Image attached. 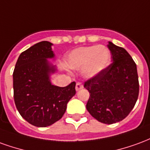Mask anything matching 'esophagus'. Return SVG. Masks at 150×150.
Masks as SVG:
<instances>
[{
  "instance_id": "obj_1",
  "label": "esophagus",
  "mask_w": 150,
  "mask_h": 150,
  "mask_svg": "<svg viewBox=\"0 0 150 150\" xmlns=\"http://www.w3.org/2000/svg\"><path fill=\"white\" fill-rule=\"evenodd\" d=\"M83 88V84H82L81 83H76V86H75V90L78 91Z\"/></svg>"
}]
</instances>
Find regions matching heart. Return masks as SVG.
I'll return each mask as SVG.
<instances>
[{
  "mask_svg": "<svg viewBox=\"0 0 150 150\" xmlns=\"http://www.w3.org/2000/svg\"><path fill=\"white\" fill-rule=\"evenodd\" d=\"M111 52L102 45L83 46L72 50L67 59V66L72 70H82L86 79L100 75L109 65Z\"/></svg>",
  "mask_w": 150,
  "mask_h": 150,
  "instance_id": "b5f03b06",
  "label": "heart"
}]
</instances>
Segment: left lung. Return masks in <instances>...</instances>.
Wrapping results in <instances>:
<instances>
[{
	"label": "left lung",
	"mask_w": 150,
	"mask_h": 150,
	"mask_svg": "<svg viewBox=\"0 0 150 150\" xmlns=\"http://www.w3.org/2000/svg\"><path fill=\"white\" fill-rule=\"evenodd\" d=\"M112 63L85 82L90 97L87 110L98 121L114 124L122 120L134 107L139 94L135 62L125 49L108 42Z\"/></svg>",
	"instance_id": "1"
}]
</instances>
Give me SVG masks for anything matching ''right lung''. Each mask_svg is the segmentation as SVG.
I'll return each mask as SVG.
<instances>
[{"instance_id": "add662e5", "label": "right lung", "mask_w": 150, "mask_h": 150, "mask_svg": "<svg viewBox=\"0 0 150 150\" xmlns=\"http://www.w3.org/2000/svg\"><path fill=\"white\" fill-rule=\"evenodd\" d=\"M52 45L42 41L21 53L13 74L17 109L27 122L37 127H47L61 119L75 95V82L64 88L51 83L50 76L58 71L48 60L55 56Z\"/></svg>"}]
</instances>
